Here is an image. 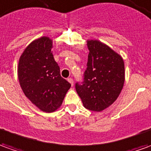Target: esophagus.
Here are the masks:
<instances>
[{
	"instance_id": "34e87169",
	"label": "esophagus",
	"mask_w": 151,
	"mask_h": 151,
	"mask_svg": "<svg viewBox=\"0 0 151 151\" xmlns=\"http://www.w3.org/2000/svg\"><path fill=\"white\" fill-rule=\"evenodd\" d=\"M67 81H69L70 83V85H71V86H73V85H74V81H73V80H72V79H71V78H68V80H67Z\"/></svg>"
}]
</instances>
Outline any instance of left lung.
<instances>
[{
  "label": "left lung",
  "mask_w": 151,
  "mask_h": 151,
  "mask_svg": "<svg viewBox=\"0 0 151 151\" xmlns=\"http://www.w3.org/2000/svg\"><path fill=\"white\" fill-rule=\"evenodd\" d=\"M87 68L84 81L76 89L86 109L100 112L113 104L125 81L123 59L112 48L98 40H88Z\"/></svg>",
  "instance_id": "8db88e82"
}]
</instances>
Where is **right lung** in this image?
<instances>
[{
	"label": "right lung",
	"mask_w": 151,
	"mask_h": 151,
	"mask_svg": "<svg viewBox=\"0 0 151 151\" xmlns=\"http://www.w3.org/2000/svg\"><path fill=\"white\" fill-rule=\"evenodd\" d=\"M52 40L42 37L26 47L19 58L18 78L25 96L45 113H52L62 105L70 84L61 76L54 60Z\"/></svg>",
	"instance_id": "obj_1"
}]
</instances>
